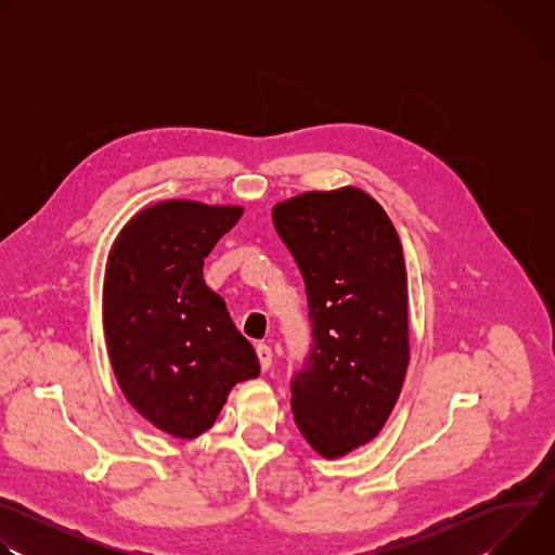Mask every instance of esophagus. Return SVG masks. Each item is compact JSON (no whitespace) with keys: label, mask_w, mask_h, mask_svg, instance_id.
Wrapping results in <instances>:
<instances>
[{"label":"esophagus","mask_w":555,"mask_h":555,"mask_svg":"<svg viewBox=\"0 0 555 555\" xmlns=\"http://www.w3.org/2000/svg\"><path fill=\"white\" fill-rule=\"evenodd\" d=\"M257 356H259V362H261V369L268 371L272 366V349L268 345H257Z\"/></svg>","instance_id":"esophagus-1"}]
</instances>
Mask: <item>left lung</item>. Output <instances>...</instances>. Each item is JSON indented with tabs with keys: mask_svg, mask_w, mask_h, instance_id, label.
Segmentation results:
<instances>
[{
	"mask_svg": "<svg viewBox=\"0 0 555 555\" xmlns=\"http://www.w3.org/2000/svg\"><path fill=\"white\" fill-rule=\"evenodd\" d=\"M272 221L309 300L313 347L292 384L307 443L338 459L373 441L411 360L404 253L384 208L358 186L274 204Z\"/></svg>",
	"mask_w": 555,
	"mask_h": 555,
	"instance_id": "left-lung-1",
	"label": "left lung"
}]
</instances>
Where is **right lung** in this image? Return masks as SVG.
<instances>
[{
    "label": "right lung",
    "instance_id": "1",
    "mask_svg": "<svg viewBox=\"0 0 555 555\" xmlns=\"http://www.w3.org/2000/svg\"><path fill=\"white\" fill-rule=\"evenodd\" d=\"M242 215L240 204L155 202L107 255L103 327L116 382L138 415L176 439L206 433L232 386L261 371L204 281V259Z\"/></svg>",
    "mask_w": 555,
    "mask_h": 555
}]
</instances>
